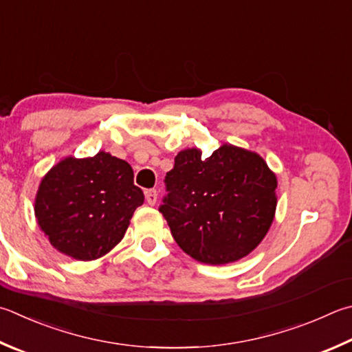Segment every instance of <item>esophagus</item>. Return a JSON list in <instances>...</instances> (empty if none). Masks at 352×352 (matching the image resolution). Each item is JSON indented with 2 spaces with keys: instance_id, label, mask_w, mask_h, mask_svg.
<instances>
[{
  "instance_id": "esophagus-1",
  "label": "esophagus",
  "mask_w": 352,
  "mask_h": 352,
  "mask_svg": "<svg viewBox=\"0 0 352 352\" xmlns=\"http://www.w3.org/2000/svg\"><path fill=\"white\" fill-rule=\"evenodd\" d=\"M146 201H148V204H151V206H154V204L157 203V198H158V195H157V190L155 189H149V190H146Z\"/></svg>"
}]
</instances>
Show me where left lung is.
Here are the masks:
<instances>
[{
  "label": "left lung",
  "instance_id": "1",
  "mask_svg": "<svg viewBox=\"0 0 352 352\" xmlns=\"http://www.w3.org/2000/svg\"><path fill=\"white\" fill-rule=\"evenodd\" d=\"M183 149L166 174L160 206L172 237L206 265L237 261L266 237L276 217L277 177L257 152L223 143L208 158Z\"/></svg>",
  "mask_w": 352,
  "mask_h": 352
}]
</instances>
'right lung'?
<instances>
[{"instance_id": "obj_1", "label": "right lung", "mask_w": 352, "mask_h": 352, "mask_svg": "<svg viewBox=\"0 0 352 352\" xmlns=\"http://www.w3.org/2000/svg\"><path fill=\"white\" fill-rule=\"evenodd\" d=\"M144 201L131 164L100 151L66 157L41 178L35 219L56 251L81 261L101 258L118 245Z\"/></svg>"}]
</instances>
